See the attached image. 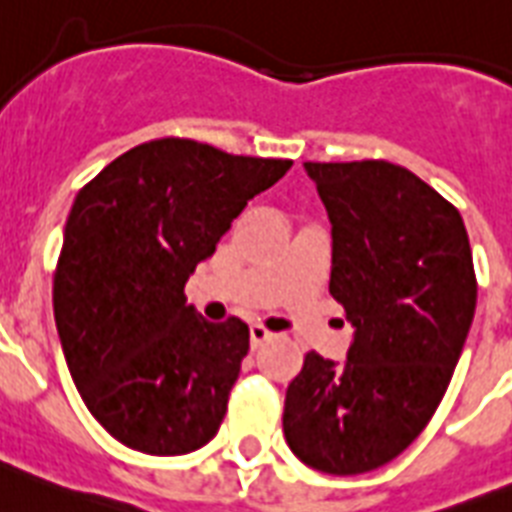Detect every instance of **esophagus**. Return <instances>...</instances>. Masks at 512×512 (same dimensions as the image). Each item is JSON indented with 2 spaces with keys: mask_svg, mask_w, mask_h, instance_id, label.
I'll return each instance as SVG.
<instances>
[{
  "mask_svg": "<svg viewBox=\"0 0 512 512\" xmlns=\"http://www.w3.org/2000/svg\"><path fill=\"white\" fill-rule=\"evenodd\" d=\"M266 340H272V335L264 327H251V348L259 350Z\"/></svg>",
  "mask_w": 512,
  "mask_h": 512,
  "instance_id": "34e87169",
  "label": "esophagus"
}]
</instances>
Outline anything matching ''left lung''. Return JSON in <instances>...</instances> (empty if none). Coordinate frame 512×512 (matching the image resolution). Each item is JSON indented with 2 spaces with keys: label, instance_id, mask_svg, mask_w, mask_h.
<instances>
[{
  "label": "left lung",
  "instance_id": "left-lung-1",
  "mask_svg": "<svg viewBox=\"0 0 512 512\" xmlns=\"http://www.w3.org/2000/svg\"><path fill=\"white\" fill-rule=\"evenodd\" d=\"M332 225L329 293L342 361L311 350L285 395L282 432L306 466L356 476L398 458L437 411L476 311L463 217L390 162H303Z\"/></svg>",
  "mask_w": 512,
  "mask_h": 512
}]
</instances>
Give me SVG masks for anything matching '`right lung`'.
<instances>
[{"label": "right lung", "instance_id": "obj_1", "mask_svg": "<svg viewBox=\"0 0 512 512\" xmlns=\"http://www.w3.org/2000/svg\"><path fill=\"white\" fill-rule=\"evenodd\" d=\"M290 167L162 138L117 156L75 196L54 322L80 398L117 442L185 455L217 434L248 327L204 322L185 303V282Z\"/></svg>", "mask_w": 512, "mask_h": 512}]
</instances>
